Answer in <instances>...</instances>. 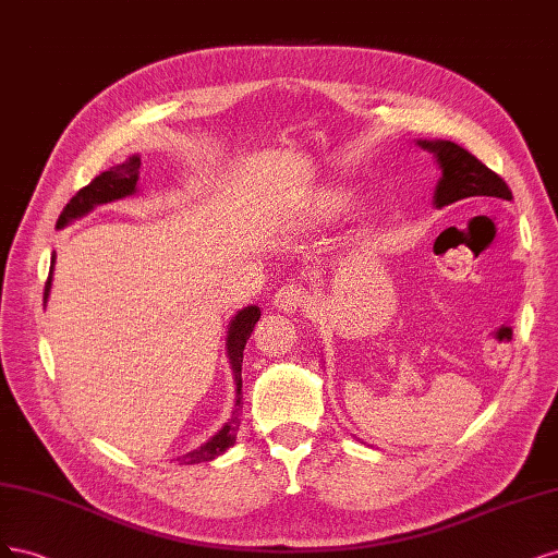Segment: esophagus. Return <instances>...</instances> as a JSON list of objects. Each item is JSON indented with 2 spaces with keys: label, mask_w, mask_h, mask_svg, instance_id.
I'll return each instance as SVG.
<instances>
[{
  "label": "esophagus",
  "mask_w": 558,
  "mask_h": 558,
  "mask_svg": "<svg viewBox=\"0 0 558 558\" xmlns=\"http://www.w3.org/2000/svg\"><path fill=\"white\" fill-rule=\"evenodd\" d=\"M274 303H276V308L282 311V313H294V311L303 308V305H305V292H303V287L296 284V282L282 284L280 290L276 292Z\"/></svg>",
  "instance_id": "esophagus-1"
}]
</instances>
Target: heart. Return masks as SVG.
I'll return each mask as SVG.
<instances>
[{
	"instance_id": "b5f03b06",
	"label": "heart",
	"mask_w": 558,
	"mask_h": 558,
	"mask_svg": "<svg viewBox=\"0 0 558 558\" xmlns=\"http://www.w3.org/2000/svg\"><path fill=\"white\" fill-rule=\"evenodd\" d=\"M350 196L343 192H322L315 202V213L319 218H336L350 208Z\"/></svg>"
}]
</instances>
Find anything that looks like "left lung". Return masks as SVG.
Wrapping results in <instances>:
<instances>
[{"instance_id": "8db88e82", "label": "left lung", "mask_w": 558, "mask_h": 558, "mask_svg": "<svg viewBox=\"0 0 558 558\" xmlns=\"http://www.w3.org/2000/svg\"><path fill=\"white\" fill-rule=\"evenodd\" d=\"M420 146L436 155L442 178L436 185L434 202L438 208L469 196H498L512 202V192L502 178L487 165L452 141H420Z\"/></svg>"}]
</instances>
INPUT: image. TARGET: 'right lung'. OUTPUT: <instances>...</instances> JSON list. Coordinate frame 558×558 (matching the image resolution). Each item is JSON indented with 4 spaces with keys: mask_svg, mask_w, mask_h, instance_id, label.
<instances>
[{
    "mask_svg": "<svg viewBox=\"0 0 558 558\" xmlns=\"http://www.w3.org/2000/svg\"><path fill=\"white\" fill-rule=\"evenodd\" d=\"M138 169H141V159L138 157H130V161L124 165L113 167L111 171L99 173L93 183L85 185L83 190H78L71 202L64 206V210L60 213L58 218V229L66 227L71 220L81 218V215L89 213L99 204H109L116 199H122V196L134 194L136 192V181H138ZM52 264H56V255H52ZM50 280H52V268L46 280V290H44V305L50 292ZM259 308L257 305H247L236 317L231 319L229 331H227V354L229 362L233 368V375H236V387H239V399H236V410H233L231 420L222 426L220 434H215L206 445H202L199 449H192L185 457H181L183 463H202V461H213L215 457L225 454L227 449L236 442V434L241 426V366H243V350L250 333H253L257 319H259Z\"/></svg>",
    "mask_w": 558,
    "mask_h": 558,
    "instance_id": "right-lung-1",
    "label": "right lung"
}]
</instances>
